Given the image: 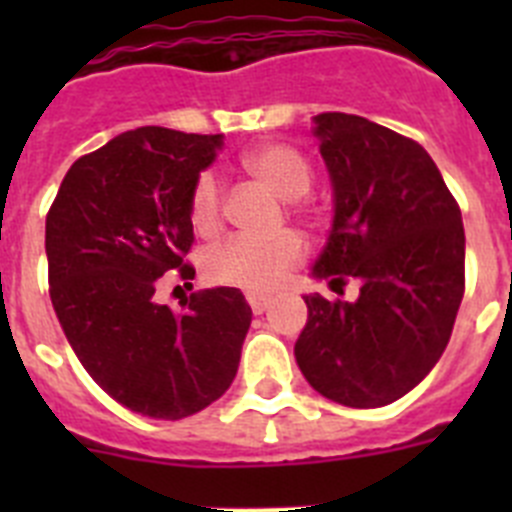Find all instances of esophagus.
<instances>
[{
	"mask_svg": "<svg viewBox=\"0 0 512 512\" xmlns=\"http://www.w3.org/2000/svg\"><path fill=\"white\" fill-rule=\"evenodd\" d=\"M248 305H251V310L256 312V315H261V312L266 310V307L271 305V300L266 295H256V292H251V295H246Z\"/></svg>",
	"mask_w": 512,
	"mask_h": 512,
	"instance_id": "obj_1",
	"label": "esophagus"
}]
</instances>
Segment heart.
I'll return each instance as SVG.
<instances>
[{
	"mask_svg": "<svg viewBox=\"0 0 512 512\" xmlns=\"http://www.w3.org/2000/svg\"><path fill=\"white\" fill-rule=\"evenodd\" d=\"M243 166L259 182L282 200H300L312 184V169L307 158L287 143H261L243 156ZM225 207L223 184L212 171H202L189 197V217L197 233L212 235L220 228ZM305 259V243L292 230H282L269 238L235 235L217 243L205 253L202 269L207 282L230 287L269 292L289 271Z\"/></svg>",
	"mask_w": 512,
	"mask_h": 512,
	"instance_id": "obj_1",
	"label": "heart"
}]
</instances>
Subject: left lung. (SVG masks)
I'll use <instances>...</instances> for the list:
<instances>
[{
	"label": "left lung",
	"mask_w": 512,
	"mask_h": 512,
	"mask_svg": "<svg viewBox=\"0 0 512 512\" xmlns=\"http://www.w3.org/2000/svg\"><path fill=\"white\" fill-rule=\"evenodd\" d=\"M315 138L333 184V228L312 277L359 300L307 295L295 359L312 390L382 408L431 372L464 297V225L433 158L359 115L323 112Z\"/></svg>",
	"instance_id": "obj_1"
}]
</instances>
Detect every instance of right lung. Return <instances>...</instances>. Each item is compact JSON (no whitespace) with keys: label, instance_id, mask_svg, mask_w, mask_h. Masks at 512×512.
Returning <instances> with one entry per match:
<instances>
[{"label":"right lung","instance_id":"right-lung-1","mask_svg":"<svg viewBox=\"0 0 512 512\" xmlns=\"http://www.w3.org/2000/svg\"><path fill=\"white\" fill-rule=\"evenodd\" d=\"M223 135L128 130L74 161L45 217L51 302L89 377L148 418L182 420L238 372L251 307L241 289L153 300L164 274L194 279L189 197Z\"/></svg>","mask_w":512,"mask_h":512}]
</instances>
